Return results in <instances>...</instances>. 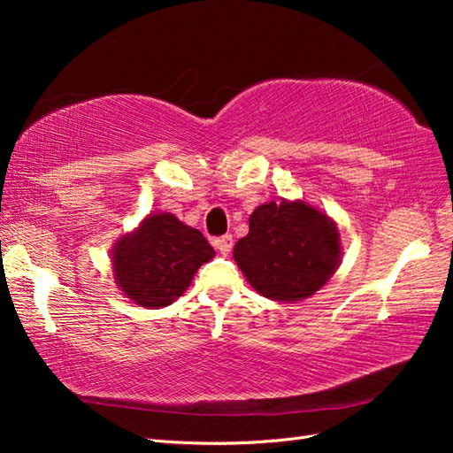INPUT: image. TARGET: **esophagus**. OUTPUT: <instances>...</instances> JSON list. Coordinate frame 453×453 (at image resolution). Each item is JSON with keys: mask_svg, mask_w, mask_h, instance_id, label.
<instances>
[{"mask_svg": "<svg viewBox=\"0 0 453 453\" xmlns=\"http://www.w3.org/2000/svg\"><path fill=\"white\" fill-rule=\"evenodd\" d=\"M214 247L221 255H229L232 253V247H234V237L232 235H224V237H218L214 239Z\"/></svg>", "mask_w": 453, "mask_h": 453, "instance_id": "esophagus-1", "label": "esophagus"}]
</instances>
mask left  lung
Listing matches in <instances>:
<instances>
[{"instance_id":"obj_1","label":"left lung","mask_w":453,"mask_h":453,"mask_svg":"<svg viewBox=\"0 0 453 453\" xmlns=\"http://www.w3.org/2000/svg\"><path fill=\"white\" fill-rule=\"evenodd\" d=\"M247 282L274 302L311 297L342 261L336 221L305 200L265 202L249 216V234L234 247Z\"/></svg>"}]
</instances>
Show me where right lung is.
<instances>
[{
  "label": "right lung",
  "instance_id": "add662e5",
  "mask_svg": "<svg viewBox=\"0 0 453 453\" xmlns=\"http://www.w3.org/2000/svg\"><path fill=\"white\" fill-rule=\"evenodd\" d=\"M216 251L198 229L169 214H148L111 249L112 276L132 303L159 310L187 292L198 268Z\"/></svg>",
  "mask_w": 453,
  "mask_h": 453
}]
</instances>
